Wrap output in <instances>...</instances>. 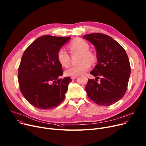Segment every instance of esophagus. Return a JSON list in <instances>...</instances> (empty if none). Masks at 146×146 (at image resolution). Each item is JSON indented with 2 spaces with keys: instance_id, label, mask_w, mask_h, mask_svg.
<instances>
[{
  "instance_id": "obj_1",
  "label": "esophagus",
  "mask_w": 146,
  "mask_h": 146,
  "mask_svg": "<svg viewBox=\"0 0 146 146\" xmlns=\"http://www.w3.org/2000/svg\"><path fill=\"white\" fill-rule=\"evenodd\" d=\"M77 77H78V76H72L71 77V80H75Z\"/></svg>"
}]
</instances>
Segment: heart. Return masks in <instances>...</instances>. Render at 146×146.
I'll return each instance as SVG.
<instances>
[{
    "mask_svg": "<svg viewBox=\"0 0 146 146\" xmlns=\"http://www.w3.org/2000/svg\"><path fill=\"white\" fill-rule=\"evenodd\" d=\"M69 49L71 53H80L79 64L70 66L65 71L66 76H78L86 72L90 68L91 64L96 61L95 55L89 51V44L84 40L78 38L72 41L69 45ZM58 62L64 67L68 66L70 63V56L64 48H60L57 54Z\"/></svg>",
    "mask_w": 146,
    "mask_h": 146,
    "instance_id": "1",
    "label": "heart"
}]
</instances>
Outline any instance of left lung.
Returning <instances> with one entry per match:
<instances>
[{"label": "left lung", "mask_w": 146, "mask_h": 146, "mask_svg": "<svg viewBox=\"0 0 146 146\" xmlns=\"http://www.w3.org/2000/svg\"><path fill=\"white\" fill-rule=\"evenodd\" d=\"M83 38L95 46L98 60L90 72L96 78L88 80L85 87L87 95L99 105H111L121 99L126 92L131 70L128 56L125 49L108 35L91 33ZM99 76L102 78L98 83Z\"/></svg>", "instance_id": "left-lung-1"}]
</instances>
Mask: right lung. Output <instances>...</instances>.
Wrapping results in <instances>:
<instances>
[{
  "label": "right lung",
  "mask_w": 146,
  "mask_h": 146,
  "mask_svg": "<svg viewBox=\"0 0 146 146\" xmlns=\"http://www.w3.org/2000/svg\"><path fill=\"white\" fill-rule=\"evenodd\" d=\"M70 38L42 36L25 51L19 67L18 81L22 95L35 107L52 109L65 99L72 80L69 76L58 79L63 71L57 54Z\"/></svg>",
  "instance_id": "obj_1"
}]
</instances>
